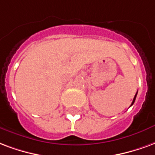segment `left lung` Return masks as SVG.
Masks as SVG:
<instances>
[{
	"label": "left lung",
	"instance_id": "obj_1",
	"mask_svg": "<svg viewBox=\"0 0 155 155\" xmlns=\"http://www.w3.org/2000/svg\"><path fill=\"white\" fill-rule=\"evenodd\" d=\"M136 95H137V92H136V94H135V97H134V99H133V101H132L131 106H132V105H133V104H134V102H135V98H136Z\"/></svg>",
	"mask_w": 155,
	"mask_h": 155
}]
</instances>
